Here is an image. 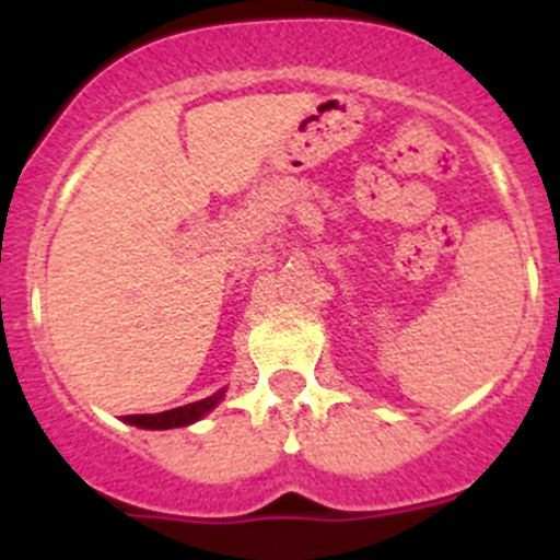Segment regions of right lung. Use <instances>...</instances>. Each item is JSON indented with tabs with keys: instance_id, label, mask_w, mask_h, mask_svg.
Wrapping results in <instances>:
<instances>
[{
	"instance_id": "obj_1",
	"label": "right lung",
	"mask_w": 560,
	"mask_h": 560,
	"mask_svg": "<svg viewBox=\"0 0 560 560\" xmlns=\"http://www.w3.org/2000/svg\"><path fill=\"white\" fill-rule=\"evenodd\" d=\"M222 395H224V389H219V393H213L211 398L195 400V404L178 406V409H171V411H160V415H127L124 417V422H129V425H138V428H149V431H167V428L189 425V422L200 420L206 411H211L213 406L222 400Z\"/></svg>"
}]
</instances>
